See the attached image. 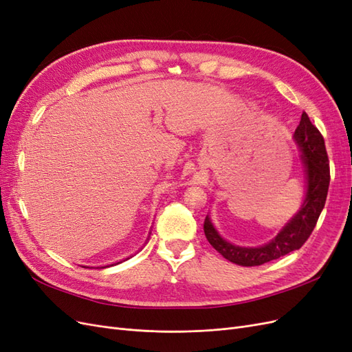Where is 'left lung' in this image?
I'll list each match as a JSON object with an SVG mask.
<instances>
[{
    "mask_svg": "<svg viewBox=\"0 0 352 352\" xmlns=\"http://www.w3.org/2000/svg\"><path fill=\"white\" fill-rule=\"evenodd\" d=\"M294 136L298 145L301 146V158L307 175V195L301 210L280 230L278 236L258 248L236 247V245L225 241L207 216L204 220L206 238L212 245V248L219 251L226 260L243 265V267H252V265H261L272 260H278L286 254L300 250L314 230L320 212L324 208L330 182L326 145L320 131L311 123L307 113H302L301 122Z\"/></svg>",
    "mask_w": 352,
    "mask_h": 352,
    "instance_id": "obj_1",
    "label": "left lung"
}]
</instances>
